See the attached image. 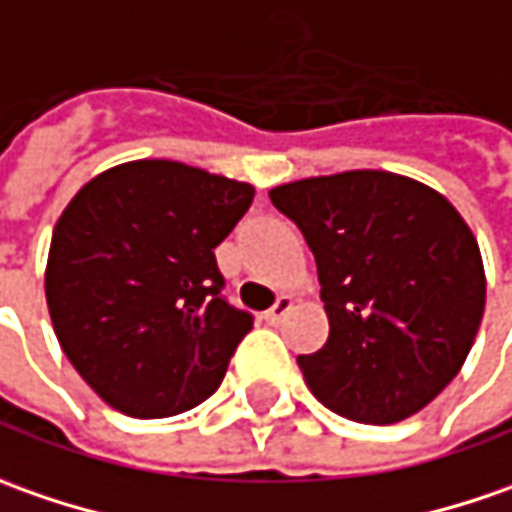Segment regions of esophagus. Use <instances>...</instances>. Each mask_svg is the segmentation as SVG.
<instances>
[{
	"instance_id": "obj_1",
	"label": "esophagus",
	"mask_w": 512,
	"mask_h": 512,
	"mask_svg": "<svg viewBox=\"0 0 512 512\" xmlns=\"http://www.w3.org/2000/svg\"><path fill=\"white\" fill-rule=\"evenodd\" d=\"M291 306H294V300H291L289 294H280V297L274 300L272 309L263 314V317H266V323H280V320H283V317L291 311Z\"/></svg>"
}]
</instances>
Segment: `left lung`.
<instances>
[{
  "instance_id": "left-lung-1",
  "label": "left lung",
  "mask_w": 512,
  "mask_h": 512,
  "mask_svg": "<svg viewBox=\"0 0 512 512\" xmlns=\"http://www.w3.org/2000/svg\"><path fill=\"white\" fill-rule=\"evenodd\" d=\"M309 243L328 340L300 354L311 394L362 425L422 411L459 374L485 314V269L462 215L379 169L274 186Z\"/></svg>"
}]
</instances>
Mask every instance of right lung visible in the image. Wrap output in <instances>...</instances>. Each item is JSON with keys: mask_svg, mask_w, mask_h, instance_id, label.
Wrapping results in <instances>:
<instances>
[{"mask_svg": "<svg viewBox=\"0 0 512 512\" xmlns=\"http://www.w3.org/2000/svg\"><path fill=\"white\" fill-rule=\"evenodd\" d=\"M255 189L178 161L107 169L53 229L45 294L62 351L115 411L184 414L209 399L255 317L223 297L215 246Z\"/></svg>", "mask_w": 512, "mask_h": 512, "instance_id": "add662e5", "label": "right lung"}]
</instances>
